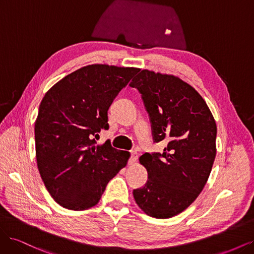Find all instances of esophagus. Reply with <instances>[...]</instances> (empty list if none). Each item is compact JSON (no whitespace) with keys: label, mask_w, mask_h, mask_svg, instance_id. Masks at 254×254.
Wrapping results in <instances>:
<instances>
[{"label":"esophagus","mask_w":254,"mask_h":254,"mask_svg":"<svg viewBox=\"0 0 254 254\" xmlns=\"http://www.w3.org/2000/svg\"><path fill=\"white\" fill-rule=\"evenodd\" d=\"M137 160V155L135 152H131V156L129 158V164H134Z\"/></svg>","instance_id":"34e87169"}]
</instances>
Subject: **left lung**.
I'll list each match as a JSON object with an SVG mask.
<instances>
[{
    "label": "left lung",
    "instance_id": "1",
    "mask_svg": "<svg viewBox=\"0 0 254 254\" xmlns=\"http://www.w3.org/2000/svg\"><path fill=\"white\" fill-rule=\"evenodd\" d=\"M129 86L142 95L153 141L167 142L163 153L140 157L148 180L133 190L134 200L151 217L171 218L195 201L209 179L216 123L201 95L174 75L142 70Z\"/></svg>",
    "mask_w": 254,
    "mask_h": 254
}]
</instances>
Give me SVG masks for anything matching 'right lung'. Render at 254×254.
Listing matches in <instances>:
<instances>
[{
	"label": "right lung",
	"mask_w": 254,
	"mask_h": 254,
	"mask_svg": "<svg viewBox=\"0 0 254 254\" xmlns=\"http://www.w3.org/2000/svg\"><path fill=\"white\" fill-rule=\"evenodd\" d=\"M136 67L91 64L66 75L45 93L35 123L36 159L42 181L58 204L82 211L98 203L130 153L109 142L108 109Z\"/></svg>",
	"instance_id": "1"
}]
</instances>
